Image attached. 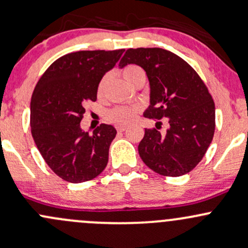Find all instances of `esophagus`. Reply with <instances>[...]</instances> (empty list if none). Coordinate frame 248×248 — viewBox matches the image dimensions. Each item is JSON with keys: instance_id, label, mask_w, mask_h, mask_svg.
<instances>
[{"instance_id": "esophagus-1", "label": "esophagus", "mask_w": 248, "mask_h": 248, "mask_svg": "<svg viewBox=\"0 0 248 248\" xmlns=\"http://www.w3.org/2000/svg\"><path fill=\"white\" fill-rule=\"evenodd\" d=\"M126 128H127L126 126H121V124H119V126H116L117 132H124V131H126Z\"/></svg>"}]
</instances>
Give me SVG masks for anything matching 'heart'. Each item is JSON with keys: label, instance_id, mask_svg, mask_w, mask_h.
I'll return each instance as SVG.
<instances>
[{"label": "heart", "instance_id": "heart-1", "mask_svg": "<svg viewBox=\"0 0 248 248\" xmlns=\"http://www.w3.org/2000/svg\"><path fill=\"white\" fill-rule=\"evenodd\" d=\"M122 76H124V79L129 83V84H134L139 78H146V75L144 70L141 69L138 65H127L122 69L121 71ZM107 80H108V77L104 76L101 82L98 83L97 87V95L102 96L104 88H106ZM137 116V109L133 108V107H117V108L111 109L108 113V119L110 121L115 122V124H131L133 120Z\"/></svg>", "mask_w": 248, "mask_h": 248}]
</instances>
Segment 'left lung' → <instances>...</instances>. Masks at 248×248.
Returning <instances> with one entry per match:
<instances>
[{"instance_id": "8db88e82", "label": "left lung", "mask_w": 248, "mask_h": 248, "mask_svg": "<svg viewBox=\"0 0 248 248\" xmlns=\"http://www.w3.org/2000/svg\"><path fill=\"white\" fill-rule=\"evenodd\" d=\"M141 66L150 82V106L144 116L165 117L169 128L161 134L145 129L140 158L161 176L187 173L202 160L215 131V104L197 72L186 61L164 48H129L119 66ZM161 122H157V124Z\"/></svg>"}]
</instances>
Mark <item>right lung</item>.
<instances>
[{
  "mask_svg": "<svg viewBox=\"0 0 248 248\" xmlns=\"http://www.w3.org/2000/svg\"><path fill=\"white\" fill-rule=\"evenodd\" d=\"M124 51L65 54L36 83L31 101L32 137L49 169L64 181L82 183L106 169L116 129L102 124L90 135L80 128V121L85 103L95 102L98 83Z\"/></svg>",
  "mask_w": 248,
  "mask_h": 248,
  "instance_id": "obj_1",
  "label": "right lung"
}]
</instances>
